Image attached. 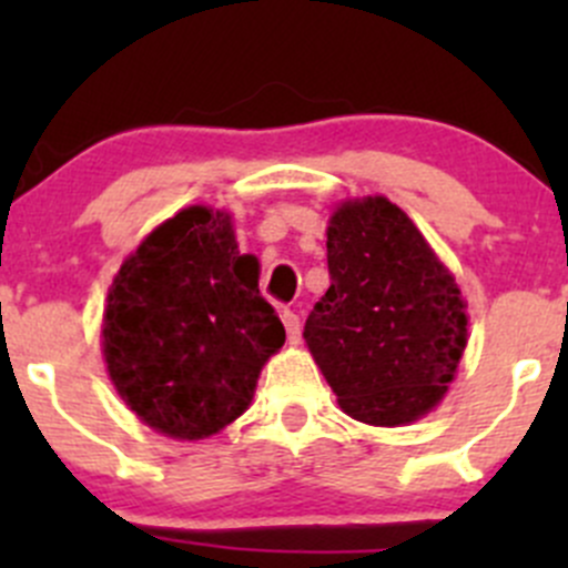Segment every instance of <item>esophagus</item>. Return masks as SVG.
<instances>
[{
    "label": "esophagus",
    "mask_w": 568,
    "mask_h": 568,
    "mask_svg": "<svg viewBox=\"0 0 568 568\" xmlns=\"http://www.w3.org/2000/svg\"><path fill=\"white\" fill-rule=\"evenodd\" d=\"M283 324H285V332H288V341L300 343L302 341V321L296 316L294 311H283Z\"/></svg>",
    "instance_id": "obj_1"
}]
</instances>
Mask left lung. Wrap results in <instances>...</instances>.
<instances>
[{"mask_svg": "<svg viewBox=\"0 0 568 568\" xmlns=\"http://www.w3.org/2000/svg\"><path fill=\"white\" fill-rule=\"evenodd\" d=\"M326 266L332 283L305 321V343L341 409L371 426L432 412L467 346L454 274L387 197L337 205Z\"/></svg>", "mask_w": 568, "mask_h": 568, "instance_id": "8db88e82", "label": "left lung"}]
</instances>
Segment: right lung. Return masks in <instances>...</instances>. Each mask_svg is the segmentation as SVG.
<instances>
[{
	"instance_id": "1",
	"label": "right lung",
	"mask_w": 568,
	"mask_h": 568,
	"mask_svg": "<svg viewBox=\"0 0 568 568\" xmlns=\"http://www.w3.org/2000/svg\"><path fill=\"white\" fill-rule=\"evenodd\" d=\"M104 359L120 398L173 439L222 432L250 406L283 321L239 255L227 211L189 205L120 266L106 296Z\"/></svg>"
}]
</instances>
